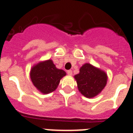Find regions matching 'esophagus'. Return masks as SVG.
<instances>
[{
	"instance_id": "esophagus-1",
	"label": "esophagus",
	"mask_w": 133,
	"mask_h": 133,
	"mask_svg": "<svg viewBox=\"0 0 133 133\" xmlns=\"http://www.w3.org/2000/svg\"><path fill=\"white\" fill-rule=\"evenodd\" d=\"M67 74L68 75H69V76H71V75H72V71L71 70H67Z\"/></svg>"
}]
</instances>
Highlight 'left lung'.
I'll return each mask as SVG.
<instances>
[{
    "instance_id": "1",
    "label": "left lung",
    "mask_w": 133,
    "mask_h": 133,
    "mask_svg": "<svg viewBox=\"0 0 133 133\" xmlns=\"http://www.w3.org/2000/svg\"><path fill=\"white\" fill-rule=\"evenodd\" d=\"M78 89L87 98H92L101 92L107 82V75L103 70L89 63H85L75 75Z\"/></svg>"
}]
</instances>
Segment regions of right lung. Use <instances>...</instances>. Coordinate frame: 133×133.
<instances>
[{
  "mask_svg": "<svg viewBox=\"0 0 133 133\" xmlns=\"http://www.w3.org/2000/svg\"><path fill=\"white\" fill-rule=\"evenodd\" d=\"M65 75V71L57 69L50 59L33 66L30 72L34 86L43 94H49L56 90L61 79Z\"/></svg>",
  "mask_w": 133,
  "mask_h": 133,
  "instance_id": "right-lung-1",
  "label": "right lung"
}]
</instances>
